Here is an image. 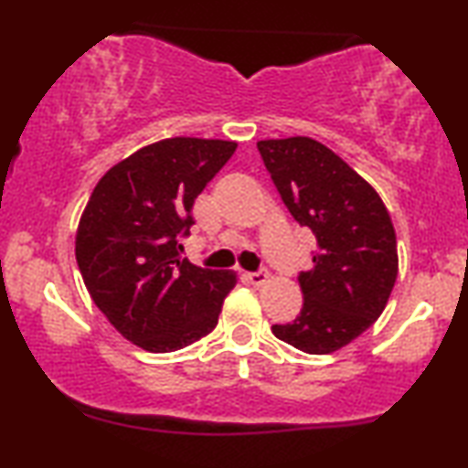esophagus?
<instances>
[{
  "label": "esophagus",
  "instance_id": "34e87169",
  "mask_svg": "<svg viewBox=\"0 0 468 468\" xmlns=\"http://www.w3.org/2000/svg\"><path fill=\"white\" fill-rule=\"evenodd\" d=\"M247 281L255 287H261V285L268 283V272H249Z\"/></svg>",
  "mask_w": 468,
  "mask_h": 468
}]
</instances>
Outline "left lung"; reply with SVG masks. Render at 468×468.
<instances>
[{"mask_svg": "<svg viewBox=\"0 0 468 468\" xmlns=\"http://www.w3.org/2000/svg\"><path fill=\"white\" fill-rule=\"evenodd\" d=\"M258 149L287 210L317 239L315 266L298 277L300 315L272 335L304 354H332L386 309L399 274L392 219L373 185L317 140H260Z\"/></svg>", "mask_w": 468, "mask_h": 468, "instance_id": "1", "label": "left lung"}]
</instances>
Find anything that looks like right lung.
Returning <instances> with one entry per match:
<instances>
[{
	"label": "right lung",
	"instance_id": "obj_1",
	"mask_svg": "<svg viewBox=\"0 0 468 468\" xmlns=\"http://www.w3.org/2000/svg\"><path fill=\"white\" fill-rule=\"evenodd\" d=\"M236 143L164 138L114 164L95 185L79 229L76 261L114 330L151 354H168L217 325L236 272L181 258L196 197L234 155Z\"/></svg>",
	"mask_w": 468,
	"mask_h": 468
}]
</instances>
